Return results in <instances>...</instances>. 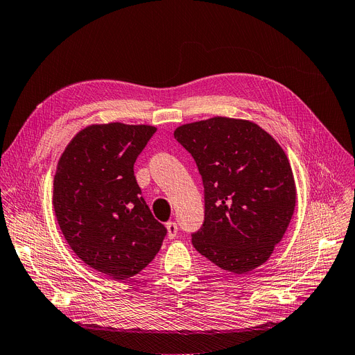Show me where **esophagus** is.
<instances>
[{"mask_svg": "<svg viewBox=\"0 0 355 355\" xmlns=\"http://www.w3.org/2000/svg\"><path fill=\"white\" fill-rule=\"evenodd\" d=\"M166 230H167V237L175 239L178 234V224L175 221H168V223H166Z\"/></svg>", "mask_w": 355, "mask_h": 355, "instance_id": "obj_1", "label": "esophagus"}]
</instances>
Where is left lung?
<instances>
[{
	"mask_svg": "<svg viewBox=\"0 0 355 355\" xmlns=\"http://www.w3.org/2000/svg\"><path fill=\"white\" fill-rule=\"evenodd\" d=\"M175 139L204 182L205 219L192 234L193 247L235 275L266 263L296 207L293 172L280 144L257 124L227 116L183 124Z\"/></svg>",
	"mask_w": 355,
	"mask_h": 355,
	"instance_id": "left-lung-1",
	"label": "left lung"
}]
</instances>
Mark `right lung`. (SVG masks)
<instances>
[{
  "label": "right lung",
  "mask_w": 355,
  "mask_h": 355,
  "mask_svg": "<svg viewBox=\"0 0 355 355\" xmlns=\"http://www.w3.org/2000/svg\"><path fill=\"white\" fill-rule=\"evenodd\" d=\"M156 130L123 123L88 125L58 163L53 207L63 237L83 263L114 280L140 273L167 232L134 176V163Z\"/></svg>",
  "instance_id": "add662e5"
}]
</instances>
